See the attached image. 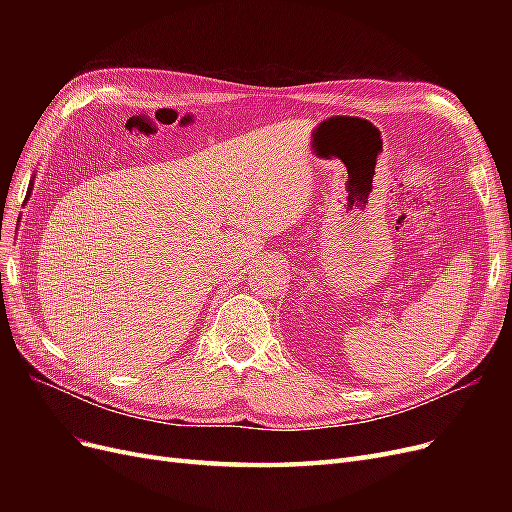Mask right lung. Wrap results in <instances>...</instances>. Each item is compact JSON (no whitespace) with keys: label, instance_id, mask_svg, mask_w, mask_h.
I'll use <instances>...</instances> for the list:
<instances>
[{"label":"right lung","instance_id":"1","mask_svg":"<svg viewBox=\"0 0 512 512\" xmlns=\"http://www.w3.org/2000/svg\"><path fill=\"white\" fill-rule=\"evenodd\" d=\"M29 192H32V185H29Z\"/></svg>","mask_w":512,"mask_h":512}]
</instances>
